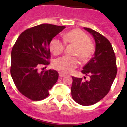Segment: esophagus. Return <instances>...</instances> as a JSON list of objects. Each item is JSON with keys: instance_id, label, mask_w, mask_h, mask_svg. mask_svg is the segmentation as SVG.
I'll use <instances>...</instances> for the list:
<instances>
[{"instance_id": "34e87169", "label": "esophagus", "mask_w": 127, "mask_h": 127, "mask_svg": "<svg viewBox=\"0 0 127 127\" xmlns=\"http://www.w3.org/2000/svg\"><path fill=\"white\" fill-rule=\"evenodd\" d=\"M59 76H60V77H64L65 74H62V73H59Z\"/></svg>"}]
</instances>
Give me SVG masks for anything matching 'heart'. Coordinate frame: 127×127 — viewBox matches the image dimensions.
Masks as SVG:
<instances>
[{
    "mask_svg": "<svg viewBox=\"0 0 127 127\" xmlns=\"http://www.w3.org/2000/svg\"><path fill=\"white\" fill-rule=\"evenodd\" d=\"M66 43L73 44L76 46L74 55L79 57L81 61L89 59L94 53V45L90 41V37L86 33L79 30L74 29L63 35ZM65 44L58 37H54L50 42V48L53 54L57 55L64 50ZM79 64L77 58L65 55L55 60L54 67L62 73L69 74L75 69Z\"/></svg>",
    "mask_w": 127,
    "mask_h": 127,
    "instance_id": "b5f03b06",
    "label": "heart"
}]
</instances>
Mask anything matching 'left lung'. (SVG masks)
<instances>
[{
  "label": "left lung",
  "instance_id": "1",
  "mask_svg": "<svg viewBox=\"0 0 127 127\" xmlns=\"http://www.w3.org/2000/svg\"><path fill=\"white\" fill-rule=\"evenodd\" d=\"M84 29L94 37L95 51L81 70L89 76L90 80L72 77L71 95L77 104L88 106L99 102L108 94L116 77L117 67L115 54L108 39L92 29Z\"/></svg>",
  "mask_w": 127,
  "mask_h": 127
}]
</instances>
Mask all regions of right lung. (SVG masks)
Segmentation results:
<instances>
[{
  "mask_svg": "<svg viewBox=\"0 0 127 127\" xmlns=\"http://www.w3.org/2000/svg\"><path fill=\"white\" fill-rule=\"evenodd\" d=\"M65 28L48 23L35 26L23 31L13 46L11 77L19 92L27 98L33 101L44 99L58 80L57 71L39 72V69L50 64V41Z\"/></svg>",
  "mask_w": 127,
  "mask_h": 127,
  "instance_id": "add662e5",
  "label": "right lung"
}]
</instances>
